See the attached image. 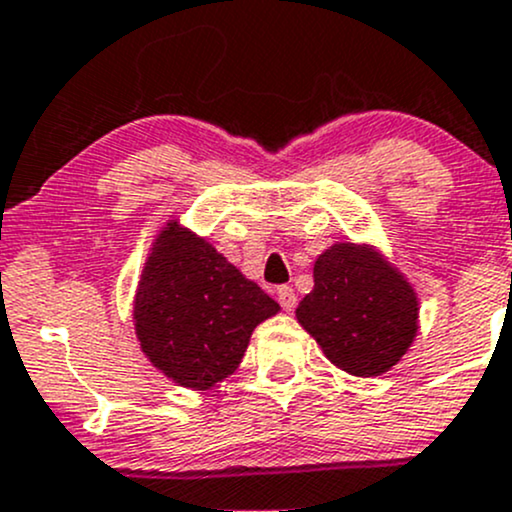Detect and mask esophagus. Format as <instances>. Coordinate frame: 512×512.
Instances as JSON below:
<instances>
[{"mask_svg":"<svg viewBox=\"0 0 512 512\" xmlns=\"http://www.w3.org/2000/svg\"><path fill=\"white\" fill-rule=\"evenodd\" d=\"M277 299H279V303H282L284 311L291 313L296 308V294H294V289H291V286H279Z\"/></svg>","mask_w":512,"mask_h":512,"instance_id":"34e87169","label":"esophagus"}]
</instances>
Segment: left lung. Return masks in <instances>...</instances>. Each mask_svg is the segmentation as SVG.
Masks as SVG:
<instances>
[{"label":"left lung","mask_w":512,"mask_h":512,"mask_svg":"<svg viewBox=\"0 0 512 512\" xmlns=\"http://www.w3.org/2000/svg\"><path fill=\"white\" fill-rule=\"evenodd\" d=\"M413 284L374 245L333 243L313 265V291L296 308L323 355L352 376H381L418 335Z\"/></svg>","instance_id":"8db88e82"}]
</instances>
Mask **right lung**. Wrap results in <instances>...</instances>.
Segmentation results:
<instances>
[{
    "label": "right lung",
    "instance_id": "right-lung-1",
    "mask_svg": "<svg viewBox=\"0 0 512 512\" xmlns=\"http://www.w3.org/2000/svg\"><path fill=\"white\" fill-rule=\"evenodd\" d=\"M279 311L209 240L170 218L140 272L133 325L157 372L209 391L240 367L252 330Z\"/></svg>",
    "mask_w": 512,
    "mask_h": 512
}]
</instances>
